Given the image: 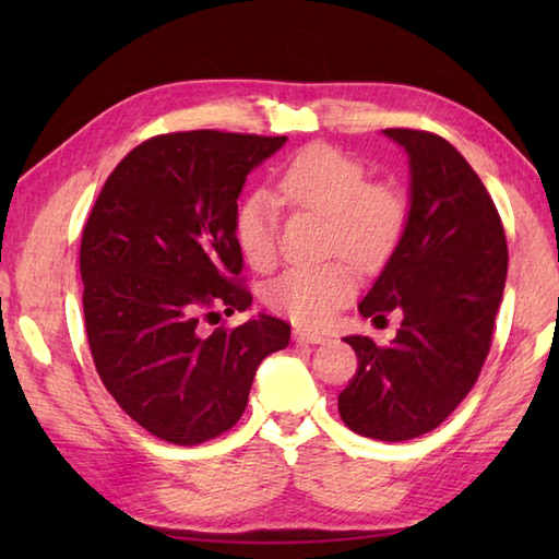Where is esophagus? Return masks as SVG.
I'll return each instance as SVG.
<instances>
[{"instance_id": "esophagus-1", "label": "esophagus", "mask_w": 559, "mask_h": 559, "mask_svg": "<svg viewBox=\"0 0 559 559\" xmlns=\"http://www.w3.org/2000/svg\"><path fill=\"white\" fill-rule=\"evenodd\" d=\"M293 338H295V343H324L326 341L322 334H314V331H307V329H295Z\"/></svg>"}]
</instances>
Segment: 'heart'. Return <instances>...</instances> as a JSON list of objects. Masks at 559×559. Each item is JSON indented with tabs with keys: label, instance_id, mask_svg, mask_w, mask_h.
Masks as SVG:
<instances>
[{
	"label": "heart",
	"instance_id": "obj_1",
	"mask_svg": "<svg viewBox=\"0 0 559 559\" xmlns=\"http://www.w3.org/2000/svg\"><path fill=\"white\" fill-rule=\"evenodd\" d=\"M278 192L290 206L326 216L331 249L360 266L384 261L406 225V204L394 189L367 185L362 165L326 144L295 153L278 175ZM233 235L249 266L269 269L276 259V201L264 192L247 194L235 211ZM353 290L346 264L293 266L271 283L266 302L302 326H322Z\"/></svg>",
	"mask_w": 559,
	"mask_h": 559
}]
</instances>
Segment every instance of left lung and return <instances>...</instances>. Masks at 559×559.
Segmentation results:
<instances>
[{
    "label": "left lung",
    "mask_w": 559,
    "mask_h": 559,
    "mask_svg": "<svg viewBox=\"0 0 559 559\" xmlns=\"http://www.w3.org/2000/svg\"><path fill=\"white\" fill-rule=\"evenodd\" d=\"M408 153L401 240L358 310H399L389 346L346 336L358 355L338 413L353 432L403 442L435 430L466 399L488 358L507 281V237L488 189L447 139L384 129Z\"/></svg>",
    "instance_id": "obj_1"
}]
</instances>
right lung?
<instances>
[{
    "instance_id": "obj_1",
    "label": "right lung",
    "mask_w": 559,
    "mask_h": 559,
    "mask_svg": "<svg viewBox=\"0 0 559 559\" xmlns=\"http://www.w3.org/2000/svg\"><path fill=\"white\" fill-rule=\"evenodd\" d=\"M288 136L216 129L153 136L120 160L81 235L83 319L105 389L144 430L194 447L247 408L259 362L288 346L271 314L204 334L245 312L233 235L247 175Z\"/></svg>"
}]
</instances>
